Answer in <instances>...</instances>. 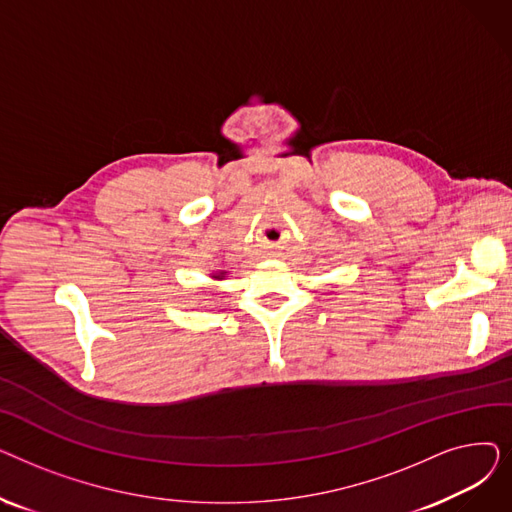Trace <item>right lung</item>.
<instances>
[{
	"mask_svg": "<svg viewBox=\"0 0 512 512\" xmlns=\"http://www.w3.org/2000/svg\"><path fill=\"white\" fill-rule=\"evenodd\" d=\"M224 274H226V272H220V274H213V278H215V280H222V278H224Z\"/></svg>",
	"mask_w": 512,
	"mask_h": 512,
	"instance_id": "1",
	"label": "right lung"
}]
</instances>
